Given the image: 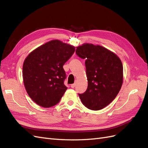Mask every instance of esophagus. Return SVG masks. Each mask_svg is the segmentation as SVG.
<instances>
[{
    "mask_svg": "<svg viewBox=\"0 0 148 148\" xmlns=\"http://www.w3.org/2000/svg\"><path fill=\"white\" fill-rule=\"evenodd\" d=\"M75 86H76V83H73L72 84H71V88H74L75 87Z\"/></svg>",
    "mask_w": 148,
    "mask_h": 148,
    "instance_id": "34e87169",
    "label": "esophagus"
}]
</instances>
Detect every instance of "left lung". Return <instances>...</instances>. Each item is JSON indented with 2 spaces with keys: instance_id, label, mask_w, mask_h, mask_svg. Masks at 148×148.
Instances as JSON below:
<instances>
[{
  "instance_id": "8db88e82",
  "label": "left lung",
  "mask_w": 148,
  "mask_h": 148,
  "mask_svg": "<svg viewBox=\"0 0 148 148\" xmlns=\"http://www.w3.org/2000/svg\"><path fill=\"white\" fill-rule=\"evenodd\" d=\"M85 60L88 88L78 94L83 105L92 110L102 109L117 96L123 83V65L119 57L106 48L92 44L77 47Z\"/></svg>"
}]
</instances>
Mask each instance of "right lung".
<instances>
[{
  "instance_id": "add662e5",
  "label": "right lung",
  "mask_w": 148,
  "mask_h": 148,
  "mask_svg": "<svg viewBox=\"0 0 148 148\" xmlns=\"http://www.w3.org/2000/svg\"><path fill=\"white\" fill-rule=\"evenodd\" d=\"M75 47L52 40L36 48L26 58L23 78L28 95L39 106L51 107L59 102L67 87L63 68Z\"/></svg>"
}]
</instances>
